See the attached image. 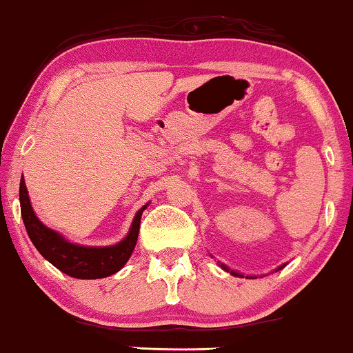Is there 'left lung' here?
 Listing matches in <instances>:
<instances>
[{"label": "left lung", "mask_w": 353, "mask_h": 353, "mask_svg": "<svg viewBox=\"0 0 353 353\" xmlns=\"http://www.w3.org/2000/svg\"><path fill=\"white\" fill-rule=\"evenodd\" d=\"M220 267H221V268H223V270H225V272H230L231 274H233V276H239V278H244V276H243V274H241V273H238V272H234V270H230V267H226V265H225V263H220ZM281 268H284V265H281V267H279V268H276V272H278V270H281ZM245 278H249V276H245ZM250 278H252V276H250Z\"/></svg>", "instance_id": "obj_1"}]
</instances>
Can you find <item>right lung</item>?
<instances>
[{
	"instance_id": "right-lung-1",
	"label": "right lung",
	"mask_w": 353,
	"mask_h": 353,
	"mask_svg": "<svg viewBox=\"0 0 353 353\" xmlns=\"http://www.w3.org/2000/svg\"><path fill=\"white\" fill-rule=\"evenodd\" d=\"M19 199H21L23 225H26L28 238H30L38 252L48 262L54 265L57 270H61L62 273L79 279H98L110 276V274L117 273L128 262L138 241L141 215L148 207V204L143 205L137 212L127 238H123L120 243L114 245H104V248H88V245L69 243L57 231L48 228L38 220L30 204V197H28L23 176L21 178V188H19Z\"/></svg>"
}]
</instances>
